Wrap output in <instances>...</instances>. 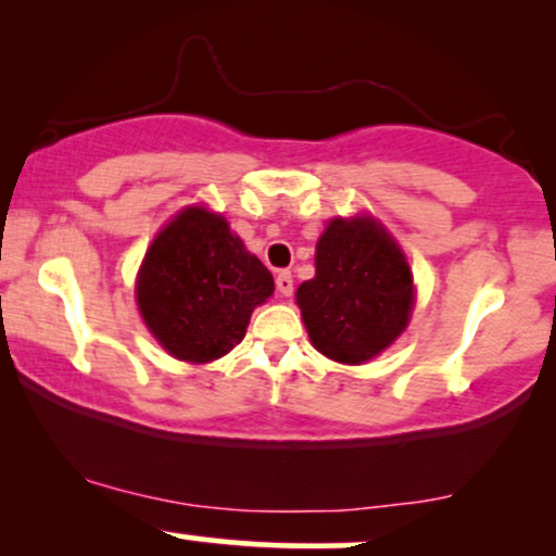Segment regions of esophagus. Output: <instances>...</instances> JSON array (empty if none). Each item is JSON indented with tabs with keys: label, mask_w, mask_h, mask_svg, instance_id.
I'll use <instances>...</instances> for the list:
<instances>
[{
	"label": "esophagus",
	"mask_w": 556,
	"mask_h": 556,
	"mask_svg": "<svg viewBox=\"0 0 556 556\" xmlns=\"http://www.w3.org/2000/svg\"><path fill=\"white\" fill-rule=\"evenodd\" d=\"M292 290H294V282H292V274L287 271V269H282L277 274V292L282 294V298H290L292 294Z\"/></svg>",
	"instance_id": "esophagus-1"
}]
</instances>
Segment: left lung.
Instances as JSON below:
<instances>
[{
	"label": "left lung",
	"mask_w": 556,
	"mask_h": 556,
	"mask_svg": "<svg viewBox=\"0 0 556 556\" xmlns=\"http://www.w3.org/2000/svg\"><path fill=\"white\" fill-rule=\"evenodd\" d=\"M313 345L338 364H366L402 336L414 307L404 251L374 216L332 218L315 249V277L298 287Z\"/></svg>",
	"instance_id": "obj_1"
}]
</instances>
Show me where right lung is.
<instances>
[{
	"label": "right lung",
	"mask_w": 556,
	"mask_h": 556,
	"mask_svg": "<svg viewBox=\"0 0 556 556\" xmlns=\"http://www.w3.org/2000/svg\"><path fill=\"white\" fill-rule=\"evenodd\" d=\"M271 292V271L224 216L201 205L180 211L154 236L137 274L144 325L188 364H211L239 345L254 307Z\"/></svg>",
	"instance_id": "right-lung-1"
}]
</instances>
